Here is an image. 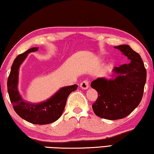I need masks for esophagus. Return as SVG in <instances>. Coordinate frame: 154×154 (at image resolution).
<instances>
[{"mask_svg": "<svg viewBox=\"0 0 154 154\" xmlns=\"http://www.w3.org/2000/svg\"><path fill=\"white\" fill-rule=\"evenodd\" d=\"M88 87H89V84H88V80H84V81L82 82L81 84H80V88L84 89V90H86V89H88Z\"/></svg>", "mask_w": 154, "mask_h": 154, "instance_id": "esophagus-1", "label": "esophagus"}]
</instances>
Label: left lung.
Segmentation results:
<instances>
[{"label":"left lung","instance_id":"obj_1","mask_svg":"<svg viewBox=\"0 0 154 154\" xmlns=\"http://www.w3.org/2000/svg\"><path fill=\"white\" fill-rule=\"evenodd\" d=\"M128 58L127 63L113 69V79L97 78L91 87L98 97L92 105L94 113L107 120H119L128 116L143 98L146 71L140 55L128 45L114 47Z\"/></svg>","mask_w":154,"mask_h":154}]
</instances>
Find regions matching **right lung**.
Masks as SVG:
<instances>
[{"mask_svg":"<svg viewBox=\"0 0 154 154\" xmlns=\"http://www.w3.org/2000/svg\"><path fill=\"white\" fill-rule=\"evenodd\" d=\"M32 48L16 57L8 79V91L14 109L20 118L34 125H48L60 118L65 109L66 100L72 92L77 90V84L63 87L50 99L39 104H31L23 100L18 90V70L27 54L37 51Z\"/></svg>","mask_w":154,"mask_h":154,"instance_id":"1","label":"right lung"}]
</instances>
